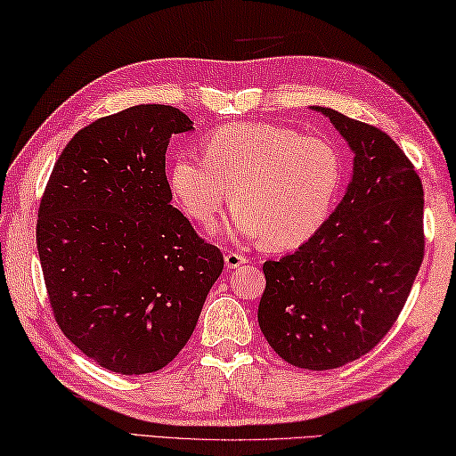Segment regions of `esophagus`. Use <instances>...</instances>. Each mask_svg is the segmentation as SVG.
<instances>
[{
	"mask_svg": "<svg viewBox=\"0 0 456 456\" xmlns=\"http://www.w3.org/2000/svg\"><path fill=\"white\" fill-rule=\"evenodd\" d=\"M224 262H226V268H238V265H242L248 262V257L238 254V252H228L224 256Z\"/></svg>",
	"mask_w": 456,
	"mask_h": 456,
	"instance_id": "1",
	"label": "esophagus"
}]
</instances>
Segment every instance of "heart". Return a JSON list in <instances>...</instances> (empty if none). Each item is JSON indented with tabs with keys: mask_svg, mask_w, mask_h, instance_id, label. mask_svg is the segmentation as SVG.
Returning <instances> with one entry per match:
<instances>
[{
	"mask_svg": "<svg viewBox=\"0 0 456 456\" xmlns=\"http://www.w3.org/2000/svg\"><path fill=\"white\" fill-rule=\"evenodd\" d=\"M202 152L170 167L178 204L204 228L216 224L228 196L230 234L264 240L270 250L307 242L330 218L343 184V159L323 136L270 123H234L204 136Z\"/></svg>",
	"mask_w": 456,
	"mask_h": 456,
	"instance_id": "heart-1",
	"label": "heart"
}]
</instances>
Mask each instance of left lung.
<instances>
[{"mask_svg": "<svg viewBox=\"0 0 456 456\" xmlns=\"http://www.w3.org/2000/svg\"><path fill=\"white\" fill-rule=\"evenodd\" d=\"M322 110L355 152L330 220L278 262H264L257 322L289 365L325 371L369 354L397 322L425 256L423 184L373 125Z\"/></svg>", "mask_w": 456, "mask_h": 456, "instance_id": "left-lung-1", "label": "left lung"}]
</instances>
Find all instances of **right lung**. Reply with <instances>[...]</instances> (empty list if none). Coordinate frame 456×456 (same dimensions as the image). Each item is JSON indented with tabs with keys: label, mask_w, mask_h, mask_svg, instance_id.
Here are the masks:
<instances>
[{
	"label": "right lung",
	"mask_w": 456,
	"mask_h": 456,
	"mask_svg": "<svg viewBox=\"0 0 456 456\" xmlns=\"http://www.w3.org/2000/svg\"><path fill=\"white\" fill-rule=\"evenodd\" d=\"M191 128L168 105L101 117L69 141L43 191L36 234L51 312L109 371L173 362L224 268L220 248L170 206L167 147Z\"/></svg>",
	"instance_id": "1"
}]
</instances>
